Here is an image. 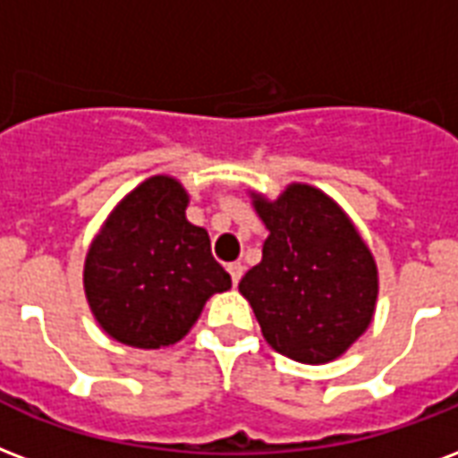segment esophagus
Listing matches in <instances>:
<instances>
[{"mask_svg":"<svg viewBox=\"0 0 458 458\" xmlns=\"http://www.w3.org/2000/svg\"><path fill=\"white\" fill-rule=\"evenodd\" d=\"M228 272H230V279H233V284H238L240 279H242V274H245V267L240 262H233L228 264Z\"/></svg>","mask_w":458,"mask_h":458,"instance_id":"1","label":"esophagus"}]
</instances>
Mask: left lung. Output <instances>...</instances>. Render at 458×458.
Instances as JSON below:
<instances>
[{
  "label": "left lung",
  "instance_id": "left-lung-1",
  "mask_svg": "<svg viewBox=\"0 0 458 458\" xmlns=\"http://www.w3.org/2000/svg\"><path fill=\"white\" fill-rule=\"evenodd\" d=\"M252 203L269 238L240 293L272 350L303 364L333 361L374 318L378 272L367 242L315 186L291 184L276 201L252 194Z\"/></svg>",
  "mask_w": 458,
  "mask_h": 458
}]
</instances>
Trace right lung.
<instances>
[{
  "label": "right lung",
  "instance_id": "add662e5",
  "mask_svg": "<svg viewBox=\"0 0 458 458\" xmlns=\"http://www.w3.org/2000/svg\"><path fill=\"white\" fill-rule=\"evenodd\" d=\"M189 194L157 174L108 216L84 262V293L101 330L121 344L160 350L184 337L230 274L208 233L186 220Z\"/></svg>",
  "mask_w": 458,
  "mask_h": 458
}]
</instances>
